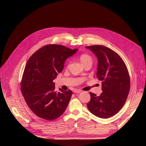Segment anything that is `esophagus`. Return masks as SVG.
I'll return each mask as SVG.
<instances>
[{
    "instance_id": "esophagus-1",
    "label": "esophagus",
    "mask_w": 146,
    "mask_h": 146,
    "mask_svg": "<svg viewBox=\"0 0 146 146\" xmlns=\"http://www.w3.org/2000/svg\"><path fill=\"white\" fill-rule=\"evenodd\" d=\"M82 92L81 90H74V93H76V94H79L80 93Z\"/></svg>"
}]
</instances>
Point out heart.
I'll return each mask as SVG.
<instances>
[{
    "mask_svg": "<svg viewBox=\"0 0 146 146\" xmlns=\"http://www.w3.org/2000/svg\"><path fill=\"white\" fill-rule=\"evenodd\" d=\"M79 60L83 66L89 63H92V58L87 54H81L79 56Z\"/></svg>",
    "mask_w": 146,
    "mask_h": 146,
    "instance_id": "b5f03b06",
    "label": "heart"
}]
</instances>
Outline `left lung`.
Wrapping results in <instances>:
<instances>
[{"mask_svg":"<svg viewBox=\"0 0 146 146\" xmlns=\"http://www.w3.org/2000/svg\"><path fill=\"white\" fill-rule=\"evenodd\" d=\"M98 58L96 76L102 81L101 95L90 92L87 104L89 111L101 118H108L117 113L125 104L130 89L127 67L118 54L103 45L86 47Z\"/></svg>","mask_w":146,"mask_h":146,"instance_id":"obj_1","label":"left lung"}]
</instances>
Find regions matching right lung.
<instances>
[{
    "instance_id": "right-lung-1",
    "label": "right lung",
    "mask_w": 146,
    "mask_h": 146,
    "mask_svg": "<svg viewBox=\"0 0 146 146\" xmlns=\"http://www.w3.org/2000/svg\"><path fill=\"white\" fill-rule=\"evenodd\" d=\"M78 49L58 44L46 45L34 52L26 64L21 89L30 110L46 120L55 119L65 111L72 91L54 90L52 81L62 72L66 60Z\"/></svg>"
}]
</instances>
